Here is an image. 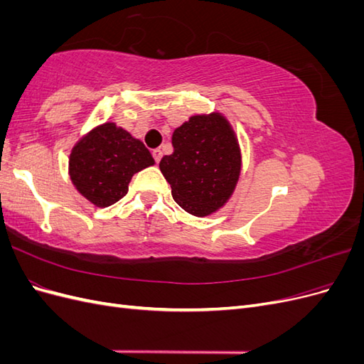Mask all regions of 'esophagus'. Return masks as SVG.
<instances>
[{"label": "esophagus", "mask_w": 364, "mask_h": 364, "mask_svg": "<svg viewBox=\"0 0 364 364\" xmlns=\"http://www.w3.org/2000/svg\"><path fill=\"white\" fill-rule=\"evenodd\" d=\"M151 155H153V159H155V162L159 164V161H161V158H162V151H161L159 149H158V150H153Z\"/></svg>", "instance_id": "1"}]
</instances>
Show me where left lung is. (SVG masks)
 Wrapping results in <instances>:
<instances>
[{
  "mask_svg": "<svg viewBox=\"0 0 364 364\" xmlns=\"http://www.w3.org/2000/svg\"><path fill=\"white\" fill-rule=\"evenodd\" d=\"M173 155L159 162L171 196L183 211L208 217L232 197L241 174V149L229 119L199 114L173 132Z\"/></svg>",
  "mask_w": 364,
  "mask_h": 364,
  "instance_id": "obj_1",
  "label": "left lung"
}]
</instances>
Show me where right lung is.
<instances>
[{
	"mask_svg": "<svg viewBox=\"0 0 364 364\" xmlns=\"http://www.w3.org/2000/svg\"><path fill=\"white\" fill-rule=\"evenodd\" d=\"M155 165L142 141L112 121L98 124L75 142L68 173L75 190L97 208H107L127 194L134 174Z\"/></svg>",
	"mask_w": 364,
	"mask_h": 364,
	"instance_id": "right-lung-1",
	"label": "right lung"
}]
</instances>
